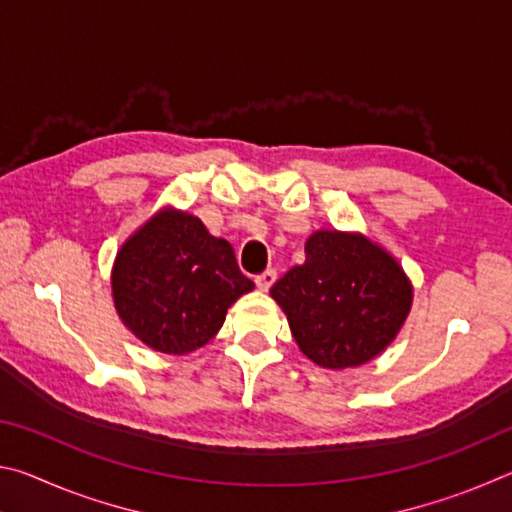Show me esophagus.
I'll return each mask as SVG.
<instances>
[{"label":"esophagus","mask_w":512,"mask_h":512,"mask_svg":"<svg viewBox=\"0 0 512 512\" xmlns=\"http://www.w3.org/2000/svg\"><path fill=\"white\" fill-rule=\"evenodd\" d=\"M275 271H264L262 275H257V280H255V284H257V287L259 289H262V291H268V289H271L273 287V282H275Z\"/></svg>","instance_id":"1"}]
</instances>
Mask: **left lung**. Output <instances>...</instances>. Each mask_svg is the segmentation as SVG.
I'll return each mask as SVG.
<instances>
[{"label": "left lung", "mask_w": 512, "mask_h": 512, "mask_svg": "<svg viewBox=\"0 0 512 512\" xmlns=\"http://www.w3.org/2000/svg\"><path fill=\"white\" fill-rule=\"evenodd\" d=\"M305 255L271 289L300 352L329 370L372 361L395 341L409 316V275L361 232L316 230Z\"/></svg>", "instance_id": "1"}]
</instances>
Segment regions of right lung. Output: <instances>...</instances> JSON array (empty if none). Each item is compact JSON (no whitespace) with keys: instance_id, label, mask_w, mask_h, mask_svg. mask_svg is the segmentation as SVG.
I'll use <instances>...</instances> for the list:
<instances>
[{"instance_id":"right-lung-1","label":"right lung","mask_w":512,"mask_h":512,"mask_svg":"<svg viewBox=\"0 0 512 512\" xmlns=\"http://www.w3.org/2000/svg\"><path fill=\"white\" fill-rule=\"evenodd\" d=\"M112 300L131 332L164 354L210 343L225 314L255 284L239 271L228 241L198 216L162 207L117 250Z\"/></svg>"}]
</instances>
